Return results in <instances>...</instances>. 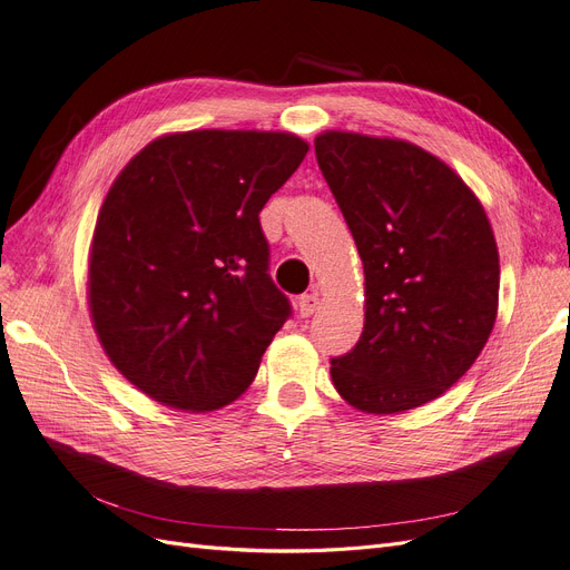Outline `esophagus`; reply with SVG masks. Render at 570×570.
<instances>
[{"instance_id":"34e87169","label":"esophagus","mask_w":570,"mask_h":570,"mask_svg":"<svg viewBox=\"0 0 570 570\" xmlns=\"http://www.w3.org/2000/svg\"><path fill=\"white\" fill-rule=\"evenodd\" d=\"M297 312H299L302 318H308V316H314L318 312V295H316V292H308V295H302L297 299Z\"/></svg>"}]
</instances>
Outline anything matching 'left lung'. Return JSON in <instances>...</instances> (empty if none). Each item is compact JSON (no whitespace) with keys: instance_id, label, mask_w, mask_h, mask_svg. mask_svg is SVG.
<instances>
[{"instance_id":"1","label":"left lung","mask_w":570,"mask_h":570,"mask_svg":"<svg viewBox=\"0 0 570 570\" xmlns=\"http://www.w3.org/2000/svg\"><path fill=\"white\" fill-rule=\"evenodd\" d=\"M314 147L366 275L364 333L331 358L333 385L366 413L433 402L473 366L497 318L499 252L485 209L411 142L327 130Z\"/></svg>"}]
</instances>
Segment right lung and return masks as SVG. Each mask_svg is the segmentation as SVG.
<instances>
[{"label": "right lung", "instance_id": "obj_1", "mask_svg": "<svg viewBox=\"0 0 570 570\" xmlns=\"http://www.w3.org/2000/svg\"><path fill=\"white\" fill-rule=\"evenodd\" d=\"M306 151L289 132H176L114 180L92 237L90 314L111 364L154 402L214 411L254 381L292 316L258 214Z\"/></svg>", "mask_w": 570, "mask_h": 570}]
</instances>
